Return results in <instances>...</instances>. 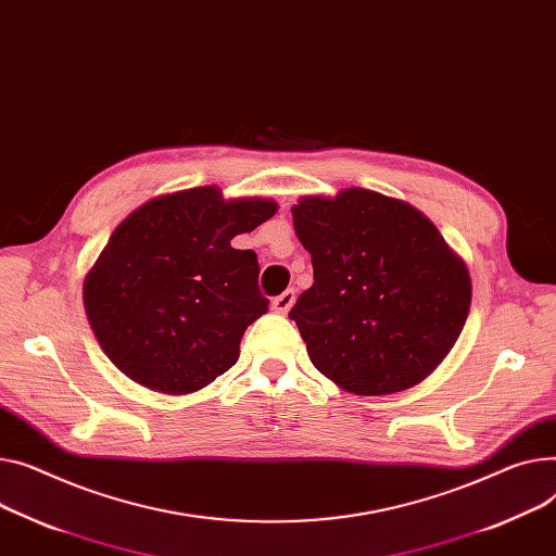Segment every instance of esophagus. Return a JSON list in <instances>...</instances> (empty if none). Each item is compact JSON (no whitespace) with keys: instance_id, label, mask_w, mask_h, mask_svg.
Here are the masks:
<instances>
[{"instance_id":"esophagus-1","label":"esophagus","mask_w":556,"mask_h":556,"mask_svg":"<svg viewBox=\"0 0 556 556\" xmlns=\"http://www.w3.org/2000/svg\"><path fill=\"white\" fill-rule=\"evenodd\" d=\"M292 304H294V288H288L286 292L279 294V298L273 300V311L279 315H286Z\"/></svg>"}]
</instances>
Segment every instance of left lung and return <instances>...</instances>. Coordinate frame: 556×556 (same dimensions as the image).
<instances>
[{
  "mask_svg": "<svg viewBox=\"0 0 556 556\" xmlns=\"http://www.w3.org/2000/svg\"><path fill=\"white\" fill-rule=\"evenodd\" d=\"M292 220L315 281L288 317L317 371L357 395L422 382L456 344L471 302L469 273L431 220L359 188L306 197Z\"/></svg>",
  "mask_w": 556,
  "mask_h": 556,
  "instance_id": "obj_1",
  "label": "left lung"
}]
</instances>
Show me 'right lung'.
<instances>
[{
    "label": "right lung",
    "instance_id": "add662e5",
    "mask_svg": "<svg viewBox=\"0 0 556 556\" xmlns=\"http://www.w3.org/2000/svg\"><path fill=\"white\" fill-rule=\"evenodd\" d=\"M277 212L216 188L152 199L111 235L85 279V308L109 359L134 382L182 395L224 376L245 328L268 311L252 250L230 241Z\"/></svg>",
    "mask_w": 556,
    "mask_h": 556
}]
</instances>
